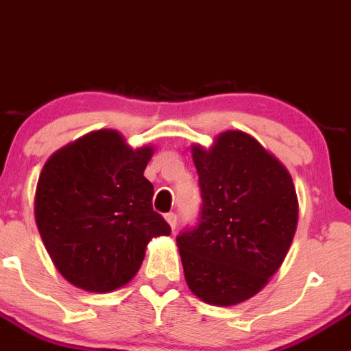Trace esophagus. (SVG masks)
I'll return each instance as SVG.
<instances>
[{
    "label": "esophagus",
    "instance_id": "obj_1",
    "mask_svg": "<svg viewBox=\"0 0 351 351\" xmlns=\"http://www.w3.org/2000/svg\"><path fill=\"white\" fill-rule=\"evenodd\" d=\"M166 221H168V224L171 226V230H175L176 224H178V216H176L175 213H168L166 214Z\"/></svg>",
    "mask_w": 351,
    "mask_h": 351
}]
</instances>
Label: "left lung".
<instances>
[{
  "instance_id": "obj_1",
  "label": "left lung",
  "mask_w": 351,
  "mask_h": 351,
  "mask_svg": "<svg viewBox=\"0 0 351 351\" xmlns=\"http://www.w3.org/2000/svg\"><path fill=\"white\" fill-rule=\"evenodd\" d=\"M199 219L176 237L186 285L200 300L234 305L280 269L298 221L290 173L254 137L224 132L213 149L192 147Z\"/></svg>"
}]
</instances>
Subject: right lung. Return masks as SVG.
I'll use <instances>...</instances> for the list:
<instances>
[{
	"label": "right lung",
	"instance_id": "right-lung-1",
	"mask_svg": "<svg viewBox=\"0 0 351 351\" xmlns=\"http://www.w3.org/2000/svg\"><path fill=\"white\" fill-rule=\"evenodd\" d=\"M152 147L134 151L114 130L78 138L51 156L36 192V223L56 269L75 287L106 293L137 274L145 247L171 233L152 209L144 176Z\"/></svg>",
	"mask_w": 351,
	"mask_h": 351
}]
</instances>
